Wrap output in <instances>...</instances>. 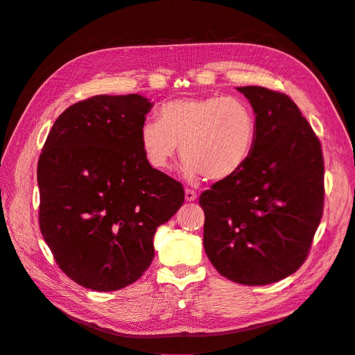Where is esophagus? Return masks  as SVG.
<instances>
[{
	"label": "esophagus",
	"mask_w": 355,
	"mask_h": 355,
	"mask_svg": "<svg viewBox=\"0 0 355 355\" xmlns=\"http://www.w3.org/2000/svg\"><path fill=\"white\" fill-rule=\"evenodd\" d=\"M185 200L187 201H196L197 200V192L192 191V189H185Z\"/></svg>",
	"instance_id": "obj_1"
}]
</instances>
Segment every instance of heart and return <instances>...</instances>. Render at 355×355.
I'll list each match as a JSON object with an SVG mask.
<instances>
[{"label":"heart","mask_w":355,"mask_h":355,"mask_svg":"<svg viewBox=\"0 0 355 355\" xmlns=\"http://www.w3.org/2000/svg\"><path fill=\"white\" fill-rule=\"evenodd\" d=\"M256 118L245 101L225 96L176 99L158 110V121L141 127V146L154 168L167 170L179 151L185 175L220 182L235 176L250 158Z\"/></svg>","instance_id":"1"}]
</instances>
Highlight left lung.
Masks as SVG:
<instances>
[{"instance_id": "8db88e82", "label": "left lung", "mask_w": 355, "mask_h": 355, "mask_svg": "<svg viewBox=\"0 0 355 355\" xmlns=\"http://www.w3.org/2000/svg\"><path fill=\"white\" fill-rule=\"evenodd\" d=\"M256 115L250 158L200 196L204 250L234 283L263 286L297 271L324 206V159L313 127L287 94L237 87Z\"/></svg>"}]
</instances>
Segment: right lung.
<instances>
[{
    "mask_svg": "<svg viewBox=\"0 0 355 355\" xmlns=\"http://www.w3.org/2000/svg\"><path fill=\"white\" fill-rule=\"evenodd\" d=\"M153 103L99 94L71 105L38 159L40 230L60 270L98 292L135 283L153 239L184 204L180 182L148 163L139 133Z\"/></svg>",
    "mask_w": 355,
    "mask_h": 355,
    "instance_id": "1",
    "label": "right lung"
}]
</instances>
